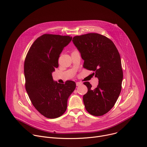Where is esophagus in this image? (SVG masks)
Here are the masks:
<instances>
[{"label": "esophagus", "mask_w": 147, "mask_h": 147, "mask_svg": "<svg viewBox=\"0 0 147 147\" xmlns=\"http://www.w3.org/2000/svg\"><path fill=\"white\" fill-rule=\"evenodd\" d=\"M82 84V82H76V85L78 86H80V85H81Z\"/></svg>", "instance_id": "esophagus-1"}]
</instances>
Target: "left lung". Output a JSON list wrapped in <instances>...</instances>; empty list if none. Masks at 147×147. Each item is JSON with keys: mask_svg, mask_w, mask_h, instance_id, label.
<instances>
[{"mask_svg": "<svg viewBox=\"0 0 147 147\" xmlns=\"http://www.w3.org/2000/svg\"><path fill=\"white\" fill-rule=\"evenodd\" d=\"M72 41L84 60L83 67L98 79L95 89L89 82L84 83L88 90L83 96L85 109L92 115L102 116L113 107L121 90L120 54L111 39L97 33L75 36Z\"/></svg>", "mask_w": 147, "mask_h": 147, "instance_id": "obj_1", "label": "left lung"}]
</instances>
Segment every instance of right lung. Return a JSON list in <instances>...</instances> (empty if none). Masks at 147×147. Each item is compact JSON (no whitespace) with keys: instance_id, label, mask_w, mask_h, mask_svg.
<instances>
[{"instance_id":"1","label":"right lung","mask_w":147,"mask_h":147,"mask_svg":"<svg viewBox=\"0 0 147 147\" xmlns=\"http://www.w3.org/2000/svg\"><path fill=\"white\" fill-rule=\"evenodd\" d=\"M71 39L70 36L43 34L34 41L24 61L26 92L35 108L49 119L65 112L69 97L76 86L74 81L59 84L52 77L59 55Z\"/></svg>"}]
</instances>
